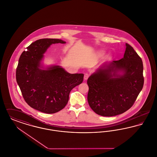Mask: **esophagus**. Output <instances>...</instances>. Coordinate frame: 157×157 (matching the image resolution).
I'll return each instance as SVG.
<instances>
[{"label": "esophagus", "mask_w": 157, "mask_h": 157, "mask_svg": "<svg viewBox=\"0 0 157 157\" xmlns=\"http://www.w3.org/2000/svg\"><path fill=\"white\" fill-rule=\"evenodd\" d=\"M89 77H90V74H85L84 75V80H85V81L87 80Z\"/></svg>", "instance_id": "1"}]
</instances>
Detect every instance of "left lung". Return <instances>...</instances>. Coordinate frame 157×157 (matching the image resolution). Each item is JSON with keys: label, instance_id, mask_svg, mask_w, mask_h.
I'll return each instance as SVG.
<instances>
[{"label": "left lung", "instance_id": "left-lung-1", "mask_svg": "<svg viewBox=\"0 0 157 157\" xmlns=\"http://www.w3.org/2000/svg\"><path fill=\"white\" fill-rule=\"evenodd\" d=\"M144 82L142 59L127 43L123 58L105 64L88 79V104L99 115H120L134 105Z\"/></svg>", "mask_w": 157, "mask_h": 157}]
</instances>
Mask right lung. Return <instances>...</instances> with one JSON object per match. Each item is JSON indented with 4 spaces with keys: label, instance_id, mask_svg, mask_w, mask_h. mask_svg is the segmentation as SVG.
Returning <instances> with one entry per match:
<instances>
[{
    "label": "right lung",
    "instance_id": "obj_1",
    "mask_svg": "<svg viewBox=\"0 0 157 157\" xmlns=\"http://www.w3.org/2000/svg\"><path fill=\"white\" fill-rule=\"evenodd\" d=\"M65 44L58 39H40L32 43L21 54L16 79L25 102L46 113L59 112L67 104L69 93L81 84L83 74H71L60 66L40 69V60L50 45Z\"/></svg>",
    "mask_w": 157,
    "mask_h": 157
}]
</instances>
